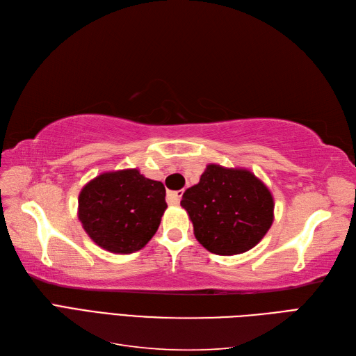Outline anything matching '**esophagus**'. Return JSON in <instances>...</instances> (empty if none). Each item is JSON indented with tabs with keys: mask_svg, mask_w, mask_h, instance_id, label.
Returning <instances> with one entry per match:
<instances>
[{
	"mask_svg": "<svg viewBox=\"0 0 356 356\" xmlns=\"http://www.w3.org/2000/svg\"><path fill=\"white\" fill-rule=\"evenodd\" d=\"M182 190H178V191H169L168 193V202L170 204H179L181 202V197H182Z\"/></svg>",
	"mask_w": 356,
	"mask_h": 356,
	"instance_id": "1",
	"label": "esophagus"
}]
</instances>
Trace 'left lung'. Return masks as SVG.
Masks as SVG:
<instances>
[{
    "label": "left lung",
    "instance_id": "8db88e82",
    "mask_svg": "<svg viewBox=\"0 0 356 356\" xmlns=\"http://www.w3.org/2000/svg\"><path fill=\"white\" fill-rule=\"evenodd\" d=\"M181 207L196 239L212 254L250 251L273 222V196L251 170L208 165L199 184L186 190Z\"/></svg>",
    "mask_w": 356,
    "mask_h": 356
}]
</instances>
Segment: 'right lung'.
Listing matches in <instances>:
<instances>
[{"instance_id":"add662e5","label":"right lung","mask_w":356,"mask_h":356,"mask_svg":"<svg viewBox=\"0 0 356 356\" xmlns=\"http://www.w3.org/2000/svg\"><path fill=\"white\" fill-rule=\"evenodd\" d=\"M160 181L138 169L104 172L86 184L79 196V220L89 238L114 254H132L157 232L168 208Z\"/></svg>"}]
</instances>
